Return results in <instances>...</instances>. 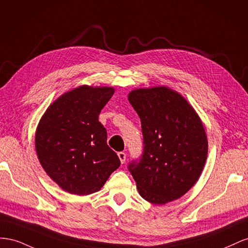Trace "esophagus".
Masks as SVG:
<instances>
[{"label":"esophagus","instance_id":"esophagus-1","mask_svg":"<svg viewBox=\"0 0 248 248\" xmlns=\"http://www.w3.org/2000/svg\"><path fill=\"white\" fill-rule=\"evenodd\" d=\"M117 155H118V158H119V160H120V163H124V161H125V154L124 153V152H119L118 154H117Z\"/></svg>","mask_w":248,"mask_h":248}]
</instances>
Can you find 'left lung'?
<instances>
[{
	"mask_svg": "<svg viewBox=\"0 0 248 248\" xmlns=\"http://www.w3.org/2000/svg\"><path fill=\"white\" fill-rule=\"evenodd\" d=\"M141 120L143 155L129 165L138 192L154 204L180 199L199 181L208 139L199 114L167 86L137 88L128 95Z\"/></svg>",
	"mask_w": 248,
	"mask_h": 248,
	"instance_id": "1",
	"label": "left lung"
}]
</instances>
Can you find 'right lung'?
Returning a JSON list of instances; mask_svg holds the SVG:
<instances>
[{
  "mask_svg": "<svg viewBox=\"0 0 248 248\" xmlns=\"http://www.w3.org/2000/svg\"><path fill=\"white\" fill-rule=\"evenodd\" d=\"M115 89L76 87L46 110L35 133V150L42 168L57 185L75 195L94 193L120 161L107 144L98 115Z\"/></svg>",
  "mask_w": 248,
  "mask_h": 248,
  "instance_id": "obj_1",
  "label": "right lung"
}]
</instances>
